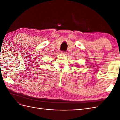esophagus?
<instances>
[{
    "label": "esophagus",
    "instance_id": "1",
    "mask_svg": "<svg viewBox=\"0 0 120 120\" xmlns=\"http://www.w3.org/2000/svg\"><path fill=\"white\" fill-rule=\"evenodd\" d=\"M61 54H66L67 52H61Z\"/></svg>",
    "mask_w": 120,
    "mask_h": 120
}]
</instances>
